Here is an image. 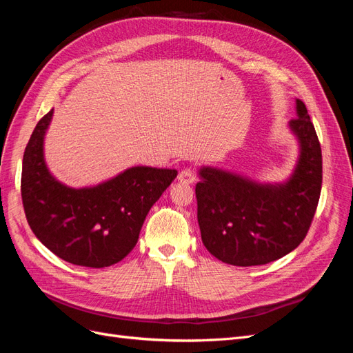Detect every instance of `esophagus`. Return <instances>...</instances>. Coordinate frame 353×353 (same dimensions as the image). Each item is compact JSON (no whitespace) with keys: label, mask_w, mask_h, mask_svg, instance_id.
Listing matches in <instances>:
<instances>
[{"label":"esophagus","mask_w":353,"mask_h":353,"mask_svg":"<svg viewBox=\"0 0 353 353\" xmlns=\"http://www.w3.org/2000/svg\"><path fill=\"white\" fill-rule=\"evenodd\" d=\"M178 181L183 184H193L196 181V175L191 169H183L178 174Z\"/></svg>","instance_id":"esophagus-1"}]
</instances>
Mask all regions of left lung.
I'll use <instances>...</instances> for the list:
<instances>
[{
    "label": "left lung",
    "instance_id": "1",
    "mask_svg": "<svg viewBox=\"0 0 353 353\" xmlns=\"http://www.w3.org/2000/svg\"><path fill=\"white\" fill-rule=\"evenodd\" d=\"M288 126L301 154L281 184H259L218 168L203 166L196 185L197 219L205 248L216 259L265 265L294 250L306 237L323 184L321 145L303 101Z\"/></svg>",
    "mask_w": 353,
    "mask_h": 353
}]
</instances>
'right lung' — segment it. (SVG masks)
<instances>
[{
  "instance_id": "1",
  "label": "right lung",
  "mask_w": 353,
  "mask_h": 353,
  "mask_svg": "<svg viewBox=\"0 0 353 353\" xmlns=\"http://www.w3.org/2000/svg\"><path fill=\"white\" fill-rule=\"evenodd\" d=\"M50 110L25 148L22 201L37 239L60 259L88 268L122 261L138 241L148 210L176 178L175 169L134 166L94 187L61 184L44 160Z\"/></svg>"
}]
</instances>
